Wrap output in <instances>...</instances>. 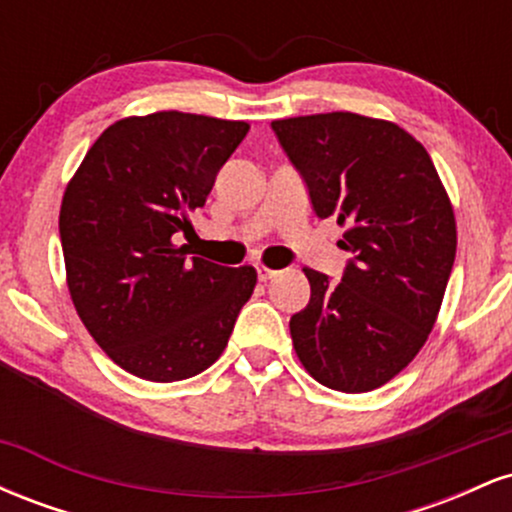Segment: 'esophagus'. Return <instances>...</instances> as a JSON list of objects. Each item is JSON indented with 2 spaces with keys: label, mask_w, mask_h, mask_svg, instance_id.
Here are the masks:
<instances>
[{
  "label": "esophagus",
  "mask_w": 512,
  "mask_h": 512,
  "mask_svg": "<svg viewBox=\"0 0 512 512\" xmlns=\"http://www.w3.org/2000/svg\"><path fill=\"white\" fill-rule=\"evenodd\" d=\"M276 274L279 272H276V269H269L267 264H257V276H260V281H269Z\"/></svg>",
  "instance_id": "esophagus-1"
}]
</instances>
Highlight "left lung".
<instances>
[{"label": "left lung", "instance_id": "8db88e82", "mask_svg": "<svg viewBox=\"0 0 512 512\" xmlns=\"http://www.w3.org/2000/svg\"><path fill=\"white\" fill-rule=\"evenodd\" d=\"M320 219L344 226L342 281L305 267L291 317L298 361L330 390L390 383L426 344L457 250L455 211L428 151L395 122L356 113L274 120Z\"/></svg>", "mask_w": 512, "mask_h": 512}]
</instances>
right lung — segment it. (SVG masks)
Here are the masks:
<instances>
[{
    "instance_id": "right-lung-1",
    "label": "right lung",
    "mask_w": 512,
    "mask_h": 512,
    "mask_svg": "<svg viewBox=\"0 0 512 512\" xmlns=\"http://www.w3.org/2000/svg\"><path fill=\"white\" fill-rule=\"evenodd\" d=\"M243 120L163 110L110 125L62 197L67 286L96 344L127 373L175 383L226 349L255 267L187 257L175 233L207 202L248 134Z\"/></svg>"
}]
</instances>
